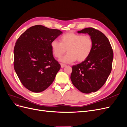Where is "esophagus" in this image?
Returning <instances> with one entry per match:
<instances>
[{
	"instance_id": "1",
	"label": "esophagus",
	"mask_w": 127,
	"mask_h": 127,
	"mask_svg": "<svg viewBox=\"0 0 127 127\" xmlns=\"http://www.w3.org/2000/svg\"><path fill=\"white\" fill-rule=\"evenodd\" d=\"M60 65H61V67H62V68H63V67L66 66V64H63V63H60Z\"/></svg>"
}]
</instances>
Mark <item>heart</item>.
I'll list each match as a JSON object with an SVG mask.
<instances>
[{
	"instance_id": "b5f03b06",
	"label": "heart",
	"mask_w": 127,
	"mask_h": 127,
	"mask_svg": "<svg viewBox=\"0 0 127 127\" xmlns=\"http://www.w3.org/2000/svg\"><path fill=\"white\" fill-rule=\"evenodd\" d=\"M60 42L54 40L51 43L53 54L60 59L67 51V54L61 59L64 63H72L77 60L83 62L90 55L93 46V41L90 35H83L74 32H67L61 36Z\"/></svg>"
}]
</instances>
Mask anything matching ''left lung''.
<instances>
[{"label": "left lung", "mask_w": 127, "mask_h": 127, "mask_svg": "<svg viewBox=\"0 0 127 127\" xmlns=\"http://www.w3.org/2000/svg\"><path fill=\"white\" fill-rule=\"evenodd\" d=\"M77 32L91 36L93 46L87 60L72 66L71 80L82 93L95 92L104 84L111 72L113 50L108 38L99 30L89 27Z\"/></svg>", "instance_id": "left-lung-1"}]
</instances>
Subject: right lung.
I'll use <instances>...</instances> for the list:
<instances>
[{
  "instance_id": "1",
  "label": "right lung",
  "mask_w": 127,
  "mask_h": 127,
  "mask_svg": "<svg viewBox=\"0 0 127 127\" xmlns=\"http://www.w3.org/2000/svg\"><path fill=\"white\" fill-rule=\"evenodd\" d=\"M62 34L59 30L37 25L17 39L14 49V69L30 91L42 92L54 81L61 65L53 57L51 43Z\"/></svg>"
}]
</instances>
